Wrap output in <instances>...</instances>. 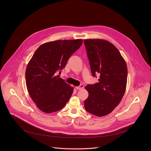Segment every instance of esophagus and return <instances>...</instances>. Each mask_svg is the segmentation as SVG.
Wrapping results in <instances>:
<instances>
[{
  "instance_id": "34e87169",
  "label": "esophagus",
  "mask_w": 151,
  "mask_h": 151,
  "mask_svg": "<svg viewBox=\"0 0 151 151\" xmlns=\"http://www.w3.org/2000/svg\"><path fill=\"white\" fill-rule=\"evenodd\" d=\"M84 88V85L83 84H81L79 86H78V87H75V88L77 89V90H81V89H83Z\"/></svg>"
}]
</instances>
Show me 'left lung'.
I'll return each instance as SVG.
<instances>
[{"mask_svg": "<svg viewBox=\"0 0 151 151\" xmlns=\"http://www.w3.org/2000/svg\"><path fill=\"white\" fill-rule=\"evenodd\" d=\"M88 58L93 76L100 75L99 82L87 85L85 110L97 116L111 113L121 101L127 82V67L119 50L109 41L85 39Z\"/></svg>", "mask_w": 151, "mask_h": 151, "instance_id": "1", "label": "left lung"}]
</instances>
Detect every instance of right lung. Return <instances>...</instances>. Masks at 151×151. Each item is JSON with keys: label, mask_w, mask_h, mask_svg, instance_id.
I'll return each instance as SVG.
<instances>
[{"label": "right lung", "mask_w": 151, "mask_h": 151, "mask_svg": "<svg viewBox=\"0 0 151 151\" xmlns=\"http://www.w3.org/2000/svg\"><path fill=\"white\" fill-rule=\"evenodd\" d=\"M82 39L58 40L45 43L35 52L26 70L30 96L42 112L51 114L66 105L73 88L56 75L65 68L70 57L82 44Z\"/></svg>", "instance_id": "obj_1"}]
</instances>
